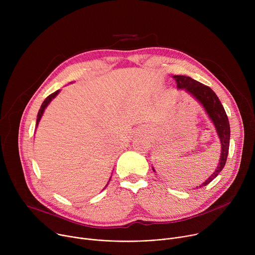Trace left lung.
I'll list each match as a JSON object with an SVG mask.
<instances>
[{"label": "left lung", "instance_id": "left-lung-1", "mask_svg": "<svg viewBox=\"0 0 255 255\" xmlns=\"http://www.w3.org/2000/svg\"><path fill=\"white\" fill-rule=\"evenodd\" d=\"M174 80L177 83L178 89H185L189 93H191L205 108L206 112L208 113L209 117L213 121L217 133L219 135L222 150H221V156H220V162L218 164L217 168L215 169L214 173L203 183L200 188L206 187L209 183L220 173V171L225 166L228 151H229V143H230V125L229 120L227 117V114L224 110V107L221 104L219 98L214 93V91L209 88L208 86H205L201 84L200 82H197L196 80H193L190 77L186 76H173ZM154 170V168H153Z\"/></svg>", "mask_w": 255, "mask_h": 255}]
</instances>
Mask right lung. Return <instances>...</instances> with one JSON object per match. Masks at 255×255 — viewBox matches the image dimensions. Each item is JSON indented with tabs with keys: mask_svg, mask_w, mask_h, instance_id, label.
Returning a JSON list of instances; mask_svg holds the SVG:
<instances>
[{
	"mask_svg": "<svg viewBox=\"0 0 255 255\" xmlns=\"http://www.w3.org/2000/svg\"><path fill=\"white\" fill-rule=\"evenodd\" d=\"M59 93V91H56V92H54V93H52L51 95H49L45 100H44V102L42 103V105H41V107H40V109H39V112H38V115H37V121H36V126L38 125V123H39V121H40V119H41V117H42V115H43V112H44V110H45V108L47 107V105L50 103V101L54 98V97H56V95ZM110 179H111V177H110ZM108 186V185H107ZM107 186H106V188H107Z\"/></svg>",
	"mask_w": 255,
	"mask_h": 255,
	"instance_id": "obj_1",
	"label": "right lung"
}]
</instances>
